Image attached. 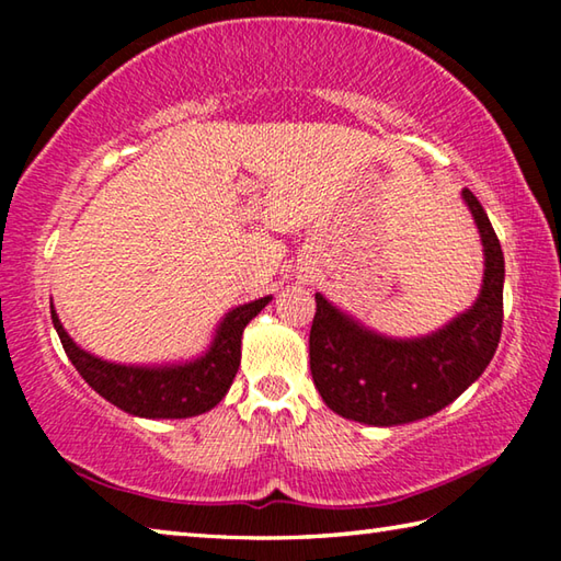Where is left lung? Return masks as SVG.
Returning <instances> with one entry per match:
<instances>
[{
  "mask_svg": "<svg viewBox=\"0 0 561 561\" xmlns=\"http://www.w3.org/2000/svg\"><path fill=\"white\" fill-rule=\"evenodd\" d=\"M485 247V279L474 307L433 336L396 341L341 314L317 294L309 366L331 411L368 425L421 421L453 403L495 356L502 334L505 257L478 197L462 190Z\"/></svg>",
  "mask_w": 561,
  "mask_h": 561,
  "instance_id": "1",
  "label": "left lung"
}]
</instances>
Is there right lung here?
<instances>
[{
	"mask_svg": "<svg viewBox=\"0 0 561 561\" xmlns=\"http://www.w3.org/2000/svg\"><path fill=\"white\" fill-rule=\"evenodd\" d=\"M272 297L242 304L222 319L210 351L183 366H121L91 356L73 344L51 307V321L66 356L93 391L121 411L140 417H190L210 411L232 386L242 356V331Z\"/></svg>",
	"mask_w": 561,
	"mask_h": 561,
	"instance_id": "right-lung-1",
	"label": "right lung"
}]
</instances>
